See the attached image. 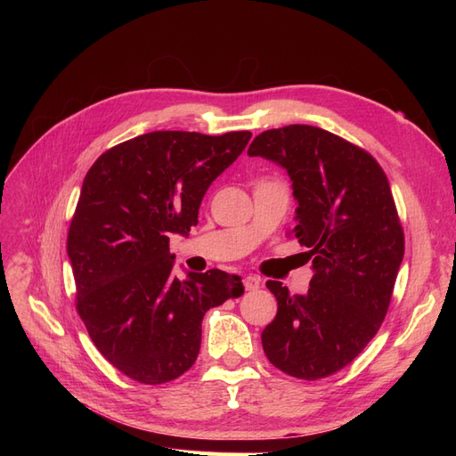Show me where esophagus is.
<instances>
[{"label": "esophagus", "mask_w": 456, "mask_h": 456, "mask_svg": "<svg viewBox=\"0 0 456 456\" xmlns=\"http://www.w3.org/2000/svg\"><path fill=\"white\" fill-rule=\"evenodd\" d=\"M243 287L245 291H256L260 287V278L258 275H247V278H243Z\"/></svg>", "instance_id": "esophagus-1"}]
</instances>
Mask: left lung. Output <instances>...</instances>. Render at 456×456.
Returning <instances> with one entry per match:
<instances>
[{
  "instance_id": "1",
  "label": "left lung",
  "mask_w": 456,
  "mask_h": 456,
  "mask_svg": "<svg viewBox=\"0 0 456 456\" xmlns=\"http://www.w3.org/2000/svg\"><path fill=\"white\" fill-rule=\"evenodd\" d=\"M247 154L291 176V233L314 268L306 295L266 283L278 314L262 330V348L287 375L325 379L362 354L390 306L405 238L388 178L369 151L314 126L260 133Z\"/></svg>"
}]
</instances>
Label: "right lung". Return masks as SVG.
<instances>
[{"mask_svg":"<svg viewBox=\"0 0 456 456\" xmlns=\"http://www.w3.org/2000/svg\"><path fill=\"white\" fill-rule=\"evenodd\" d=\"M249 131H154L106 150L87 171L68 230L76 310L94 346L142 384L194 365L209 308L243 295L223 270L171 273L173 233L198 224L207 188L238 159Z\"/></svg>","mask_w":456,"mask_h":456,"instance_id":"1","label":"right lung"}]
</instances>
